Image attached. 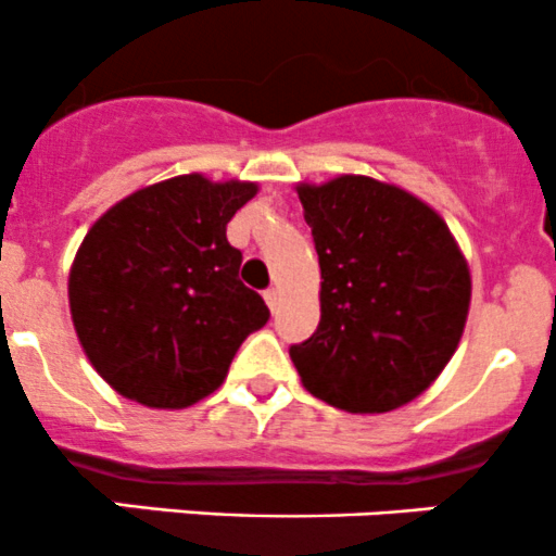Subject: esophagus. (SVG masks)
<instances>
[{
	"mask_svg": "<svg viewBox=\"0 0 556 556\" xmlns=\"http://www.w3.org/2000/svg\"><path fill=\"white\" fill-rule=\"evenodd\" d=\"M265 302H267V307H270V311L276 313V307H278V289H267L265 291Z\"/></svg>",
	"mask_w": 556,
	"mask_h": 556,
	"instance_id": "1",
	"label": "esophagus"
}]
</instances>
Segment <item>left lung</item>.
Returning a JSON list of instances; mask_svg holds the SVG:
<instances>
[{"label": "left lung", "mask_w": 556, "mask_h": 556, "mask_svg": "<svg viewBox=\"0 0 556 556\" xmlns=\"http://www.w3.org/2000/svg\"><path fill=\"white\" fill-rule=\"evenodd\" d=\"M321 267V321L289 356L313 397L387 414L430 389L457 351L470 267L427 202L367 175L296 186Z\"/></svg>", "instance_id": "left-lung-1"}]
</instances>
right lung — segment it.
Returning a JSON list of instances; mask_svg holds the SVG:
<instances>
[{
    "mask_svg": "<svg viewBox=\"0 0 556 556\" xmlns=\"http://www.w3.org/2000/svg\"><path fill=\"white\" fill-rule=\"evenodd\" d=\"M251 180L200 173L137 189L93 222L70 267V313L93 370L148 408H189L216 392L240 343L270 318L238 278L227 224Z\"/></svg>",
    "mask_w": 556,
    "mask_h": 556,
    "instance_id": "right-lung-1",
    "label": "right lung"
}]
</instances>
